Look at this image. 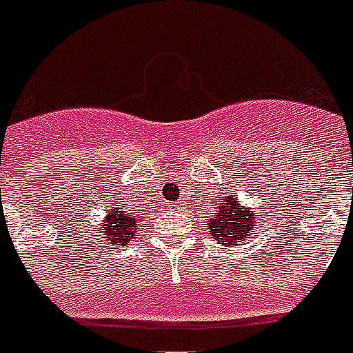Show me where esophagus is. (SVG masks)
<instances>
[{"mask_svg": "<svg viewBox=\"0 0 353 353\" xmlns=\"http://www.w3.org/2000/svg\"><path fill=\"white\" fill-rule=\"evenodd\" d=\"M181 205H183V201H177V203L174 207H181Z\"/></svg>", "mask_w": 353, "mask_h": 353, "instance_id": "obj_1", "label": "esophagus"}]
</instances>
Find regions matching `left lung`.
Here are the masks:
<instances>
[{
  "instance_id": "8db88e82",
  "label": "left lung",
  "mask_w": 353,
  "mask_h": 353,
  "mask_svg": "<svg viewBox=\"0 0 353 353\" xmlns=\"http://www.w3.org/2000/svg\"><path fill=\"white\" fill-rule=\"evenodd\" d=\"M255 219L257 214H254L252 209L242 207L235 198L230 196L225 198V203H222L212 214L207 228L214 241L231 246V244H241L242 241L252 236Z\"/></svg>"
}]
</instances>
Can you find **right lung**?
<instances>
[{
  "instance_id": "add662e5",
  "label": "right lung",
  "mask_w": 353,
  "mask_h": 353,
  "mask_svg": "<svg viewBox=\"0 0 353 353\" xmlns=\"http://www.w3.org/2000/svg\"><path fill=\"white\" fill-rule=\"evenodd\" d=\"M134 230H139V220L134 219L131 212H128L125 207H117V209H111V212H107V216L101 222L99 236L105 242L114 244V248H117L123 242H129L131 236H137Z\"/></svg>"
}]
</instances>
